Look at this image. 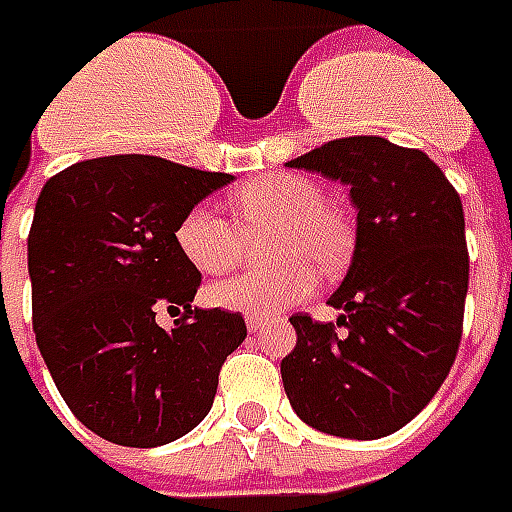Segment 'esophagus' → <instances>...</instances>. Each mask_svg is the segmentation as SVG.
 Returning <instances> with one entry per match:
<instances>
[{
  "mask_svg": "<svg viewBox=\"0 0 512 512\" xmlns=\"http://www.w3.org/2000/svg\"><path fill=\"white\" fill-rule=\"evenodd\" d=\"M267 328V320L262 317H248V331L250 333H262Z\"/></svg>",
  "mask_w": 512,
  "mask_h": 512,
  "instance_id": "1",
  "label": "esophagus"
}]
</instances>
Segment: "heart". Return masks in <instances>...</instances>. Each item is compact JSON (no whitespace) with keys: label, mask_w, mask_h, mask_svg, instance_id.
I'll return each instance as SVG.
<instances>
[{"label":"heart","mask_w":512,"mask_h":512,"mask_svg":"<svg viewBox=\"0 0 512 512\" xmlns=\"http://www.w3.org/2000/svg\"><path fill=\"white\" fill-rule=\"evenodd\" d=\"M234 209L242 226L253 231L278 226L273 256L284 262L273 270H248L209 289V300L228 311L273 317L306 300L320 284L322 267H336L350 248L344 217L325 206L322 190L300 176H264L239 187ZM220 206L201 201L190 206L176 226L181 253L206 275L231 270L242 256V228Z\"/></svg>","instance_id":"b5f03b06"}]
</instances>
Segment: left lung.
I'll use <instances>...</instances> for the list:
<instances>
[{
	"label": "left lung",
	"mask_w": 512,
	"mask_h": 512,
	"mask_svg": "<svg viewBox=\"0 0 512 512\" xmlns=\"http://www.w3.org/2000/svg\"><path fill=\"white\" fill-rule=\"evenodd\" d=\"M350 187L355 248L328 297L333 322L295 314L281 361L295 413L328 436L397 433L455 364L469 289L463 204L433 159L386 137H342L286 162Z\"/></svg>",
	"instance_id": "1"
}]
</instances>
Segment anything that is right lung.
<instances>
[{
	"instance_id": "add662e5",
	"label": "right lung",
	"mask_w": 512,
	"mask_h": 512,
	"mask_svg": "<svg viewBox=\"0 0 512 512\" xmlns=\"http://www.w3.org/2000/svg\"><path fill=\"white\" fill-rule=\"evenodd\" d=\"M146 154L76 162L43 184L30 239L32 328L54 386L79 422L121 447H162L201 424L242 314L192 308L201 273L176 226L231 184ZM162 307L184 310L171 329Z\"/></svg>"
}]
</instances>
